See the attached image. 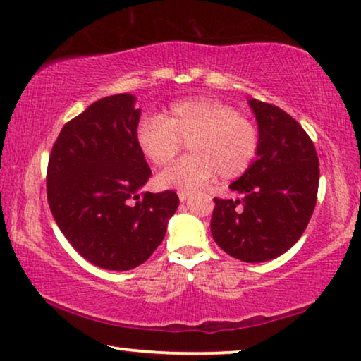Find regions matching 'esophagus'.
Masks as SVG:
<instances>
[{"label": "esophagus", "instance_id": "1", "mask_svg": "<svg viewBox=\"0 0 361 361\" xmlns=\"http://www.w3.org/2000/svg\"><path fill=\"white\" fill-rule=\"evenodd\" d=\"M190 195H191L190 191H180V192H178V197H180V201H186L188 197H190Z\"/></svg>", "mask_w": 361, "mask_h": 361}]
</instances>
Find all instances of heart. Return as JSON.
Returning a JSON list of instances; mask_svg holds the SVG:
<instances>
[{"label": "heart", "mask_w": 361, "mask_h": 361, "mask_svg": "<svg viewBox=\"0 0 361 361\" xmlns=\"http://www.w3.org/2000/svg\"><path fill=\"white\" fill-rule=\"evenodd\" d=\"M135 142L145 159L157 166L170 164L186 142L190 155L159 175L160 186L195 190L219 173L232 180L245 173L260 150L257 126L231 104L209 98L173 103L164 118L149 114L135 129Z\"/></svg>", "instance_id": "b5f03b06"}]
</instances>
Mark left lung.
Listing matches in <instances>:
<instances>
[{"instance_id": "1", "label": "left lung", "mask_w": 361, "mask_h": 361, "mask_svg": "<svg viewBox=\"0 0 361 361\" xmlns=\"http://www.w3.org/2000/svg\"><path fill=\"white\" fill-rule=\"evenodd\" d=\"M260 132V150L231 190L233 200L214 197L211 232L217 245L247 263L280 257L299 240L311 221L319 188V159L311 137L275 104L250 99Z\"/></svg>"}]
</instances>
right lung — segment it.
Returning a JSON list of instances; mask_svg holds the SVG:
<instances>
[{
  "label": "right lung",
  "mask_w": 361,
  "mask_h": 361,
  "mask_svg": "<svg viewBox=\"0 0 361 361\" xmlns=\"http://www.w3.org/2000/svg\"><path fill=\"white\" fill-rule=\"evenodd\" d=\"M129 93L94 101L68 121L47 166V201L81 257L104 270L144 263L178 207L175 191H137L152 171L135 142L140 109Z\"/></svg>",
  "instance_id": "right-lung-1"
}]
</instances>
